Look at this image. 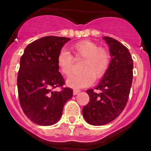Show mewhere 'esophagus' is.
<instances>
[{"mask_svg":"<svg viewBox=\"0 0 151 151\" xmlns=\"http://www.w3.org/2000/svg\"><path fill=\"white\" fill-rule=\"evenodd\" d=\"M80 92V90H74V91H73V94H74V95H77V94Z\"/></svg>","mask_w":151,"mask_h":151,"instance_id":"obj_1","label":"esophagus"}]
</instances>
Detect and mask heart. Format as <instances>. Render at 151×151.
Returning <instances> with one entry per match:
<instances>
[{
    "label": "heart",
    "mask_w": 151,
    "mask_h": 151,
    "mask_svg": "<svg viewBox=\"0 0 151 151\" xmlns=\"http://www.w3.org/2000/svg\"><path fill=\"white\" fill-rule=\"evenodd\" d=\"M76 59L83 58L80 70L81 72L70 76L66 85L70 88H82L89 86L94 80L101 78L106 74L110 64L109 52L90 40L81 41L73 46ZM57 65L60 72L68 76L74 65V58L66 50H60L57 56Z\"/></svg>",
    "instance_id": "heart-1"
}]
</instances>
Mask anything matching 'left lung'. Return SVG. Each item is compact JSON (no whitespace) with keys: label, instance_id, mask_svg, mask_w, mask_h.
<instances>
[{"label":"left lung","instance_id":"obj_1","mask_svg":"<svg viewBox=\"0 0 151 151\" xmlns=\"http://www.w3.org/2000/svg\"><path fill=\"white\" fill-rule=\"evenodd\" d=\"M109 47V68L93 89L87 90L90 101L83 109L85 121L93 126H103L115 120L123 112L129 99L133 79V60L129 50L121 42L104 36Z\"/></svg>","mask_w":151,"mask_h":151}]
</instances>
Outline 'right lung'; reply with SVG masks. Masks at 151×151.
I'll return each instance as SVG.
<instances>
[{"label":"right lung","instance_id":"1","mask_svg":"<svg viewBox=\"0 0 151 151\" xmlns=\"http://www.w3.org/2000/svg\"><path fill=\"white\" fill-rule=\"evenodd\" d=\"M69 38L45 36L29 44L20 58L17 76L19 103L27 117L40 126H52L60 119L73 90L62 88L65 82L58 71L57 56Z\"/></svg>","mask_w":151,"mask_h":151}]
</instances>
